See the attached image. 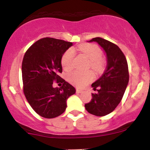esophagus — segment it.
Listing matches in <instances>:
<instances>
[{
    "label": "esophagus",
    "mask_w": 150,
    "mask_h": 150,
    "mask_svg": "<svg viewBox=\"0 0 150 150\" xmlns=\"http://www.w3.org/2000/svg\"><path fill=\"white\" fill-rule=\"evenodd\" d=\"M76 92L78 93V94H80V93H82V92H83V90H82V89H76Z\"/></svg>",
    "instance_id": "obj_1"
}]
</instances>
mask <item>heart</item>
<instances>
[{
    "mask_svg": "<svg viewBox=\"0 0 150 150\" xmlns=\"http://www.w3.org/2000/svg\"><path fill=\"white\" fill-rule=\"evenodd\" d=\"M78 51L89 59V64L93 70H100L103 67L102 51L95 44H85L78 47ZM75 51L73 49L67 50L61 58V64L65 70H70L73 67ZM94 79V74L92 71L82 72L78 70L71 72L68 75V80L76 87H82Z\"/></svg>",
    "mask_w": 150,
    "mask_h": 150,
    "instance_id": "obj_1",
    "label": "heart"
}]
</instances>
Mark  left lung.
<instances>
[{"mask_svg":"<svg viewBox=\"0 0 150 150\" xmlns=\"http://www.w3.org/2000/svg\"><path fill=\"white\" fill-rule=\"evenodd\" d=\"M106 53L107 65L102 75L92 85L97 93L92 94L90 102L85 105L91 114L104 116L111 113L119 104L129 81L128 66L125 55L116 44L101 37L93 38Z\"/></svg>","mask_w":150,"mask_h":150,"instance_id":"obj_1","label":"left lung"}]
</instances>
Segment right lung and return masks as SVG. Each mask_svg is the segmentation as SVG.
<instances>
[{
  "mask_svg": "<svg viewBox=\"0 0 150 150\" xmlns=\"http://www.w3.org/2000/svg\"><path fill=\"white\" fill-rule=\"evenodd\" d=\"M73 43L46 37L27 49L22 64L23 92L32 108L46 118L61 115L67 107L68 97L76 92L75 87L59 76L61 58ZM54 81L63 86L53 88Z\"/></svg>",
  "mask_w": 150,
  "mask_h": 150,
  "instance_id": "add662e5",
  "label": "right lung"
}]
</instances>
